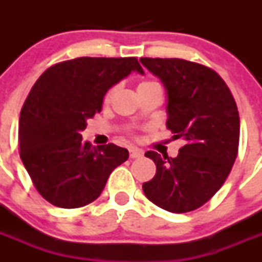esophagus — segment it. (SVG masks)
Returning <instances> with one entry per match:
<instances>
[{"label": "esophagus", "instance_id": "34e87169", "mask_svg": "<svg viewBox=\"0 0 262 262\" xmlns=\"http://www.w3.org/2000/svg\"><path fill=\"white\" fill-rule=\"evenodd\" d=\"M128 151H129V157H131V159H138V157L143 156V151L140 149V148L129 147Z\"/></svg>", "mask_w": 262, "mask_h": 262}]
</instances>
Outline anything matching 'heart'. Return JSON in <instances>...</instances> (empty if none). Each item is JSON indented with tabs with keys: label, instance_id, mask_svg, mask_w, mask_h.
Here are the masks:
<instances>
[{
	"label": "heart",
	"instance_id": "heart-1",
	"mask_svg": "<svg viewBox=\"0 0 262 262\" xmlns=\"http://www.w3.org/2000/svg\"><path fill=\"white\" fill-rule=\"evenodd\" d=\"M156 85H159V84H156V82H154V81H143V82H140V84H139L138 90L144 89V88L156 86ZM114 90H115L114 88H113V89L108 90L107 94H106V97H105V101H106V102H107V101H110V98H111V97H113V94H114Z\"/></svg>",
	"mask_w": 262,
	"mask_h": 262
}]
</instances>
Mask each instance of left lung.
Instances as JSON below:
<instances>
[{
	"mask_svg": "<svg viewBox=\"0 0 262 262\" xmlns=\"http://www.w3.org/2000/svg\"><path fill=\"white\" fill-rule=\"evenodd\" d=\"M168 96V127L185 145L177 157L148 151L156 174L143 184L148 200L170 212L205 205L222 187L237 156L240 118L223 78L209 67L184 59L142 57Z\"/></svg>",
	"mask_w": 262,
	"mask_h": 262,
	"instance_id": "obj_1",
	"label": "left lung"
}]
</instances>
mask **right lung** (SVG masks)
Returning <instances> with one entry per match:
<instances>
[{
    "label": "right lung",
    "instance_id": "right-lung-1",
    "mask_svg": "<svg viewBox=\"0 0 262 262\" xmlns=\"http://www.w3.org/2000/svg\"><path fill=\"white\" fill-rule=\"evenodd\" d=\"M133 71L136 57H77L57 62L38 78L20 110L22 163L46 201L77 209L96 201L110 173L128 159L118 145L82 140L86 120L102 110L103 97Z\"/></svg>",
    "mask_w": 262,
    "mask_h": 262
}]
</instances>
